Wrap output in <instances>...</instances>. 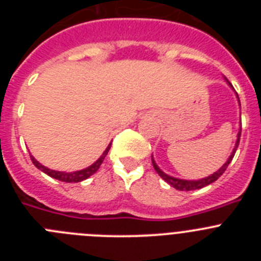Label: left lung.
Returning <instances> with one entry per match:
<instances>
[{"instance_id":"left-lung-1","label":"left lung","mask_w":261,"mask_h":261,"mask_svg":"<svg viewBox=\"0 0 261 261\" xmlns=\"http://www.w3.org/2000/svg\"><path fill=\"white\" fill-rule=\"evenodd\" d=\"M225 81L227 82V85H229V86L231 87L232 90H234V87H232V85L230 84L229 81H227V78H225ZM235 94H237V91H235ZM237 99H238V103H239V106H241L238 94H237ZM241 132H242V123H241V126H239V132H238V135H237V141H235V146H234V149H232L231 154L229 155L227 161L223 163L222 167L218 168L216 172H213V174L209 175V176L201 177V179H197V180H186V179H179V177H174V176H171V175H167L166 172H163L162 170L158 167V165H156L155 161H154L153 155H151V162H153L154 170H155L156 174L162 177L166 183H168L170 186H172L175 190H177V191H195V190H200V188H204V187H206V186H209V184L214 183V181H216L217 179H218V177H220L221 175L223 174V172H225V170L227 168V166L230 165V162H231L232 158H234V155H235V151H237V149H238L239 140H241Z\"/></svg>"}]
</instances>
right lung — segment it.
Segmentation results:
<instances>
[{
	"mask_svg": "<svg viewBox=\"0 0 261 261\" xmlns=\"http://www.w3.org/2000/svg\"><path fill=\"white\" fill-rule=\"evenodd\" d=\"M110 147H111V144L106 147V150L103 151L102 155L99 156L98 161H96V162H94L93 165L89 166V167H86V168H84V170H78V171H73V172L50 170V168L45 167V166H43L41 163H39L38 161H36V159L34 158L32 155H31V161H32V163H34V165H35L39 170H40V171H43L44 174H47L48 176L53 177V179H57V180H60V181H65V183H80V181H82V180H86L87 177H90L91 175H94L96 171H98V168L100 167V165H102L103 161H105L106 155H107L108 151H110Z\"/></svg>",
	"mask_w": 261,
	"mask_h": 261,
	"instance_id": "right-lung-1",
	"label": "right lung"
}]
</instances>
